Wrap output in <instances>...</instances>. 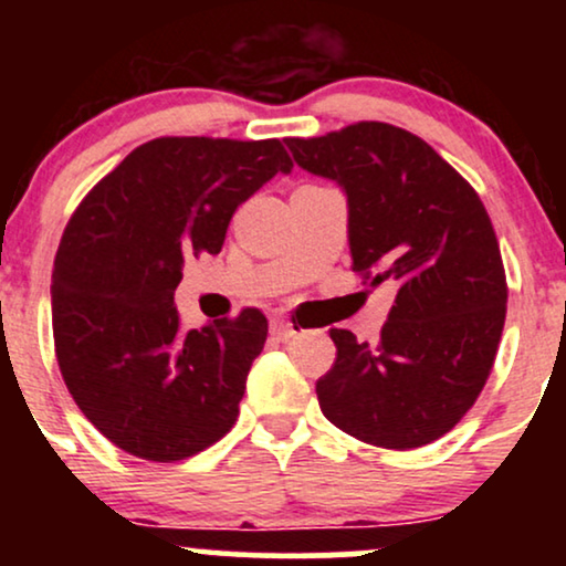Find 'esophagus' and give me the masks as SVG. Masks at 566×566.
Masks as SVG:
<instances>
[{
	"label": "esophagus",
	"instance_id": "1",
	"mask_svg": "<svg viewBox=\"0 0 566 566\" xmlns=\"http://www.w3.org/2000/svg\"><path fill=\"white\" fill-rule=\"evenodd\" d=\"M271 335L276 337V340H290L292 335H295V327H292V324L284 319V316H274V319H271Z\"/></svg>",
	"mask_w": 566,
	"mask_h": 566
}]
</instances>
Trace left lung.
<instances>
[{"label": "left lung", "mask_w": 566, "mask_h": 566, "mask_svg": "<svg viewBox=\"0 0 566 566\" xmlns=\"http://www.w3.org/2000/svg\"><path fill=\"white\" fill-rule=\"evenodd\" d=\"M287 146L346 193L354 271L396 287L375 343L329 329L337 359L316 380L324 418L386 450L431 444L482 394L503 335L509 287L482 199L426 140L386 122Z\"/></svg>", "instance_id": "8db88e82"}]
</instances>
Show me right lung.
<instances>
[{"mask_svg": "<svg viewBox=\"0 0 566 566\" xmlns=\"http://www.w3.org/2000/svg\"><path fill=\"white\" fill-rule=\"evenodd\" d=\"M292 159L279 140L157 138L106 175L63 231L55 356L76 407L154 463L191 458L237 423L269 322L258 308L184 329V261L223 247L231 216Z\"/></svg>", "mask_w": 566, "mask_h": 566, "instance_id": "1", "label": "right lung"}]
</instances>
